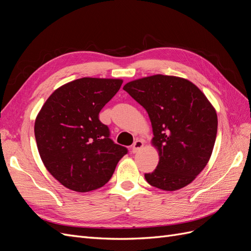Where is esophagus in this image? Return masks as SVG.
Masks as SVG:
<instances>
[{
	"mask_svg": "<svg viewBox=\"0 0 251 251\" xmlns=\"http://www.w3.org/2000/svg\"><path fill=\"white\" fill-rule=\"evenodd\" d=\"M143 147V141L141 140H136L134 143H133V147H132V151L133 153H137V151H139Z\"/></svg>",
	"mask_w": 251,
	"mask_h": 251,
	"instance_id": "34e87169",
	"label": "esophagus"
}]
</instances>
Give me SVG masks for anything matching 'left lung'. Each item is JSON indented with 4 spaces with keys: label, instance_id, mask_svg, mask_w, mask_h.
<instances>
[{
    "label": "left lung",
    "instance_id": "left-lung-1",
    "mask_svg": "<svg viewBox=\"0 0 251 251\" xmlns=\"http://www.w3.org/2000/svg\"><path fill=\"white\" fill-rule=\"evenodd\" d=\"M124 90L147 110L159 151L151 186L177 191L206 166L215 146L218 117L200 89L187 79L157 74L127 82Z\"/></svg>",
    "mask_w": 251,
    "mask_h": 251
}]
</instances>
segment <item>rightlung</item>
I'll list each match as a JSON object with an SVG mask.
<instances>
[{"mask_svg": "<svg viewBox=\"0 0 251 251\" xmlns=\"http://www.w3.org/2000/svg\"><path fill=\"white\" fill-rule=\"evenodd\" d=\"M121 83L91 77L68 82L50 95L37 115L34 135L40 156L67 188L86 193L103 186L127 154L100 120V112Z\"/></svg>", "mask_w": 251, "mask_h": 251, "instance_id": "add662e5", "label": "right lung"}]
</instances>
